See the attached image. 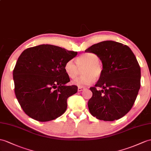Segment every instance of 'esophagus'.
I'll use <instances>...</instances> for the list:
<instances>
[{
    "label": "esophagus",
    "instance_id": "1",
    "mask_svg": "<svg viewBox=\"0 0 151 151\" xmlns=\"http://www.w3.org/2000/svg\"><path fill=\"white\" fill-rule=\"evenodd\" d=\"M84 89H85V88L84 87H78V91H81Z\"/></svg>",
    "mask_w": 151,
    "mask_h": 151
}]
</instances>
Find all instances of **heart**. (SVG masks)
<instances>
[{
	"instance_id": "1",
	"label": "heart",
	"mask_w": 151,
	"mask_h": 151,
	"mask_svg": "<svg viewBox=\"0 0 151 151\" xmlns=\"http://www.w3.org/2000/svg\"><path fill=\"white\" fill-rule=\"evenodd\" d=\"M76 64L72 60L67 61L64 65V70L71 79H75L78 75L79 68L84 66L83 73L84 76L76 79L73 83L80 87L90 85L95 81V77L100 78L103 73V66L99 61V57L94 53H84L76 59Z\"/></svg>"
}]
</instances>
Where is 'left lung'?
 <instances>
[{"mask_svg": "<svg viewBox=\"0 0 151 151\" xmlns=\"http://www.w3.org/2000/svg\"><path fill=\"white\" fill-rule=\"evenodd\" d=\"M85 52L97 54L104 68L97 83L90 88V113L104 121L122 118L133 107L141 85L140 67L134 54L126 45L113 41L94 44Z\"/></svg>", "mask_w": 151, "mask_h": 151, "instance_id": "left-lung-1", "label": "left lung"}]
</instances>
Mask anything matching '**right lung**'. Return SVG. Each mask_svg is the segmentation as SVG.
Masks as SVG:
<instances>
[{
  "label": "right lung",
  "mask_w": 151,
  "mask_h": 151,
  "mask_svg": "<svg viewBox=\"0 0 151 151\" xmlns=\"http://www.w3.org/2000/svg\"><path fill=\"white\" fill-rule=\"evenodd\" d=\"M78 52L52 45L28 48L18 58L13 75L14 93L25 113L47 122L65 112L67 99L78 91L70 81L65 63Z\"/></svg>",
  "instance_id": "add662e5"
}]
</instances>
